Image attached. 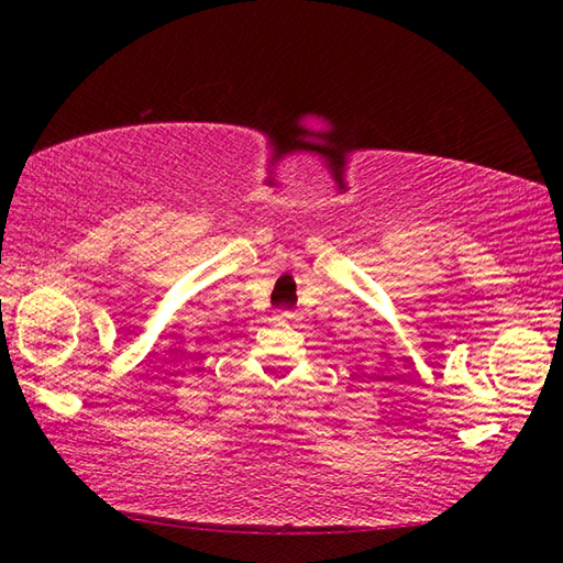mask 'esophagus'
Returning <instances> with one entry per match:
<instances>
[{"instance_id": "esophagus-1", "label": "esophagus", "mask_w": 563, "mask_h": 563, "mask_svg": "<svg viewBox=\"0 0 563 563\" xmlns=\"http://www.w3.org/2000/svg\"><path fill=\"white\" fill-rule=\"evenodd\" d=\"M280 320H285V322H292V320H295V312H290V310H283V312H280Z\"/></svg>"}]
</instances>
